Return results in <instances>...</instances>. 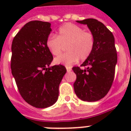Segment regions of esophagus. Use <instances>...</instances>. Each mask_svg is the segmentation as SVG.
<instances>
[{
	"label": "esophagus",
	"mask_w": 131,
	"mask_h": 131,
	"mask_svg": "<svg viewBox=\"0 0 131 131\" xmlns=\"http://www.w3.org/2000/svg\"><path fill=\"white\" fill-rule=\"evenodd\" d=\"M71 70H72L71 69V67H67V71L68 73L71 71Z\"/></svg>",
	"instance_id": "1"
}]
</instances>
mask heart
I'll return each instance as SVG.
<instances>
[{
    "mask_svg": "<svg viewBox=\"0 0 131 131\" xmlns=\"http://www.w3.org/2000/svg\"><path fill=\"white\" fill-rule=\"evenodd\" d=\"M46 45L54 56L60 55L64 46H67V52L56 58L54 62L70 67L79 58L85 60L90 56L94 46V37L90 32L85 31L83 28L67 23L60 28L57 36L49 35L46 40Z\"/></svg>",
    "mask_w": 131,
    "mask_h": 131,
    "instance_id": "b5f03b06",
    "label": "heart"
}]
</instances>
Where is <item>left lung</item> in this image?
Segmentation results:
<instances>
[{
	"label": "left lung",
	"mask_w": 131,
	"mask_h": 131,
	"mask_svg": "<svg viewBox=\"0 0 131 131\" xmlns=\"http://www.w3.org/2000/svg\"><path fill=\"white\" fill-rule=\"evenodd\" d=\"M86 24L94 37V46L80 69L73 67L77 79L73 84L78 97L82 101H96L108 93L114 80L117 52L113 34L103 24L95 19L76 21Z\"/></svg>",
	"instance_id": "1"
}]
</instances>
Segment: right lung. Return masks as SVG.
Returning <instances> with one entry per match:
<instances>
[{"mask_svg":"<svg viewBox=\"0 0 131 131\" xmlns=\"http://www.w3.org/2000/svg\"><path fill=\"white\" fill-rule=\"evenodd\" d=\"M51 24L31 21L21 28L11 45V73L21 97L37 108L53 105L59 95V85L67 69L64 66L49 67L53 56L46 40Z\"/></svg>","mask_w":131,"mask_h":131,"instance_id":"1","label":"right lung"}]
</instances>
